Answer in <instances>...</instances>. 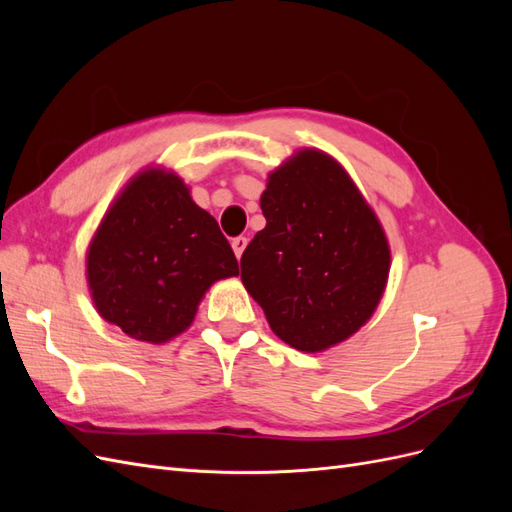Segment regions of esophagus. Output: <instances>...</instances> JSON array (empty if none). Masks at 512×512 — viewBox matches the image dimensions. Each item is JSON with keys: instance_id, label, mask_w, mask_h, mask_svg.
<instances>
[{"instance_id": "esophagus-1", "label": "esophagus", "mask_w": 512, "mask_h": 512, "mask_svg": "<svg viewBox=\"0 0 512 512\" xmlns=\"http://www.w3.org/2000/svg\"><path fill=\"white\" fill-rule=\"evenodd\" d=\"M245 245H247V239H245V237H235V239H232V250H235L237 258H241V254H243V250H245Z\"/></svg>"}]
</instances>
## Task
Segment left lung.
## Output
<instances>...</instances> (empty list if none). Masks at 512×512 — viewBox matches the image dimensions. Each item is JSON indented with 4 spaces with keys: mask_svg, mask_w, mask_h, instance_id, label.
I'll use <instances>...</instances> for the list:
<instances>
[{
    "mask_svg": "<svg viewBox=\"0 0 512 512\" xmlns=\"http://www.w3.org/2000/svg\"><path fill=\"white\" fill-rule=\"evenodd\" d=\"M267 226L241 256V280L288 346L320 352L359 331L389 277L384 230L327 153L297 156L260 196Z\"/></svg>",
    "mask_w": 512,
    "mask_h": 512,
    "instance_id": "1",
    "label": "left lung"
}]
</instances>
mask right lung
<instances>
[{
  "label": "right lung",
  "instance_id": "1",
  "mask_svg": "<svg viewBox=\"0 0 512 512\" xmlns=\"http://www.w3.org/2000/svg\"><path fill=\"white\" fill-rule=\"evenodd\" d=\"M232 275L239 265L218 222L177 175L160 168L128 183L87 252L100 316L151 344L188 329L209 286Z\"/></svg>",
  "mask_w": 512,
  "mask_h": 512
}]
</instances>
